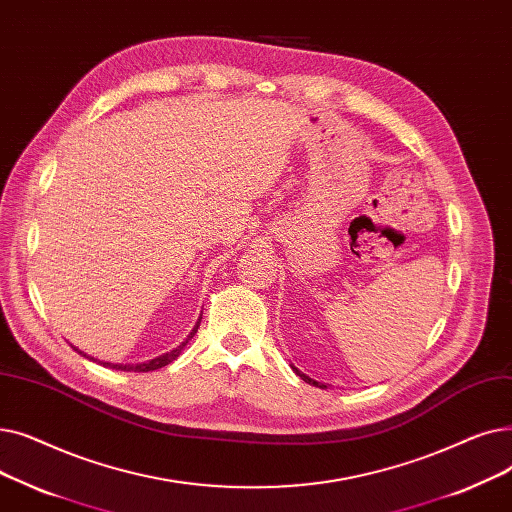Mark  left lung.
I'll list each match as a JSON object with an SVG mask.
<instances>
[{"mask_svg":"<svg viewBox=\"0 0 512 512\" xmlns=\"http://www.w3.org/2000/svg\"><path fill=\"white\" fill-rule=\"evenodd\" d=\"M291 369H294V371H296V375H300V377H302L306 383H310V385H316V387H323V389L327 387L325 383H321V381H314V379H310L308 375H304L300 369H296V367H294V364H291Z\"/></svg>","mask_w":512,"mask_h":512,"instance_id":"1","label":"left lung"}]
</instances>
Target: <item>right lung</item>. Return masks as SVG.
Instances as JSON below:
<instances>
[{
  "mask_svg": "<svg viewBox=\"0 0 512 512\" xmlns=\"http://www.w3.org/2000/svg\"><path fill=\"white\" fill-rule=\"evenodd\" d=\"M202 319V316H200ZM200 319H198V323L193 325V329H191V333L185 337V342H181L177 348H173L170 352H166V354H160V356H156V358H152V360H148V362H137V364H118V362H104V360H97V358H93V356H89V354H85V352H81L79 348H75L81 356H85V358H89V360H93V362H97V364H104V367H108V369H116V371H135V373H148V371H156V369H162V367H166V364H170L173 360H177V356L183 352V348L189 344V339L198 333V327H200Z\"/></svg>",
  "mask_w": 512,
  "mask_h": 512,
  "instance_id": "add662e5",
  "label": "right lung"
}]
</instances>
